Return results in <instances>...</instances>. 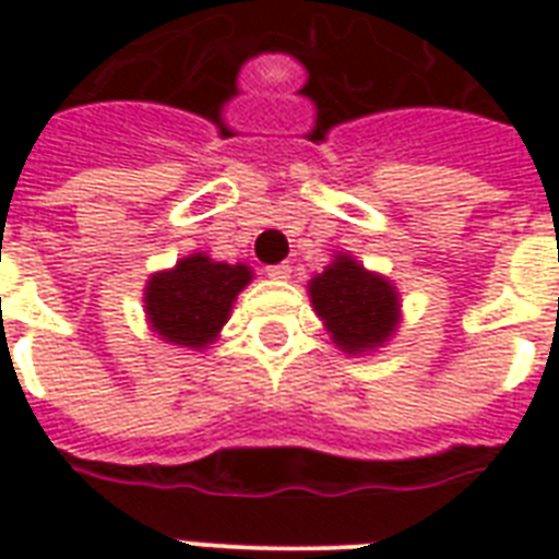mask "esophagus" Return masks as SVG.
<instances>
[{
  "label": "esophagus",
  "mask_w": 559,
  "mask_h": 559,
  "mask_svg": "<svg viewBox=\"0 0 559 559\" xmlns=\"http://www.w3.org/2000/svg\"><path fill=\"white\" fill-rule=\"evenodd\" d=\"M266 275L275 281H287L293 275V266L289 263H275V266H266Z\"/></svg>",
  "instance_id": "34e87169"
}]
</instances>
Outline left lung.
<instances>
[{
  "mask_svg": "<svg viewBox=\"0 0 559 559\" xmlns=\"http://www.w3.org/2000/svg\"><path fill=\"white\" fill-rule=\"evenodd\" d=\"M310 301L336 348L366 354L391 340L400 322L397 289L350 254H336L310 284Z\"/></svg>",
  "mask_w": 559,
  "mask_h": 559,
  "instance_id": "1",
  "label": "left lung"
}]
</instances>
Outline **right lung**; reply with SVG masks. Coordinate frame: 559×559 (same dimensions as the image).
Masks as SVG:
<instances>
[{
    "mask_svg": "<svg viewBox=\"0 0 559 559\" xmlns=\"http://www.w3.org/2000/svg\"><path fill=\"white\" fill-rule=\"evenodd\" d=\"M252 281L246 263L211 261L193 252L174 270L156 272L144 287L147 322L165 342L182 348H205L228 322L237 293Z\"/></svg>",
    "mask_w": 559,
    "mask_h": 559,
    "instance_id": "obj_1",
    "label": "right lung"
}]
</instances>
